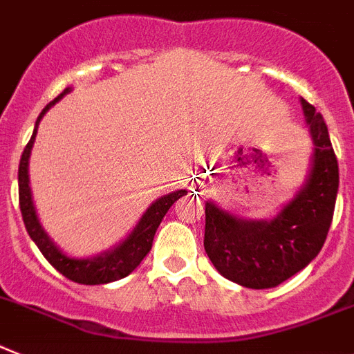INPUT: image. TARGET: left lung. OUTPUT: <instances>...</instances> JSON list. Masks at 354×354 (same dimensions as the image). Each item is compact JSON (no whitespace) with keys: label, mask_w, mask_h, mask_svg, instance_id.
I'll return each mask as SVG.
<instances>
[{"label":"left lung","mask_w":354,"mask_h":354,"mask_svg":"<svg viewBox=\"0 0 354 354\" xmlns=\"http://www.w3.org/2000/svg\"><path fill=\"white\" fill-rule=\"evenodd\" d=\"M315 144L313 167L299 194L272 221H248L205 205V252L223 277L264 290L306 268L322 248L333 221L338 162L322 115L302 99Z\"/></svg>","instance_id":"8db88e82"}]
</instances>
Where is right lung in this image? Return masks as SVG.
Instances as JSON below:
<instances>
[{"mask_svg": "<svg viewBox=\"0 0 354 354\" xmlns=\"http://www.w3.org/2000/svg\"><path fill=\"white\" fill-rule=\"evenodd\" d=\"M68 91H70V88L62 91L57 99H53L52 102L46 104V108L41 111V115L37 117V120H35V129L34 133H32L30 142L26 144L25 151L21 154L19 172H17L21 216H23V221H25L26 232H28V236L34 239V243L37 245L41 254H43L53 268L57 270L59 273H62L64 277L79 284L113 283V281H118V279L129 275V273L140 264V261L144 259L145 255L149 254L151 246H153V237L154 234H156L158 225L162 223L163 216L167 214V210L171 209V205L174 203L178 198H182L183 194H187V191H176L154 201L149 209H147V212L142 216L140 223H138L135 230L129 234V237H127L122 245H118L115 250L106 252L104 255L93 257V259H71V257L62 254L57 246L50 241L48 236L44 234L39 221H37V216H35L30 187H28V158H30L32 145H34L35 133H37V126H39L41 118H43L44 113L48 111L57 100H61Z\"/></svg>", "mask_w": 354, "mask_h": 354, "instance_id": "1", "label": "right lung"}]
</instances>
